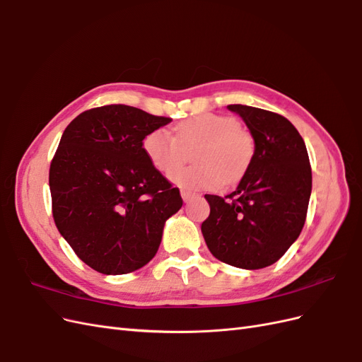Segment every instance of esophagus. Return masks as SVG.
Segmentation results:
<instances>
[{"label":"esophagus","instance_id":"obj_1","mask_svg":"<svg viewBox=\"0 0 362 362\" xmlns=\"http://www.w3.org/2000/svg\"><path fill=\"white\" fill-rule=\"evenodd\" d=\"M181 196H182L184 201H190L193 196H196V193L192 192V190H187V189H181Z\"/></svg>","mask_w":362,"mask_h":362}]
</instances>
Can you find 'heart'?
<instances>
[{"mask_svg": "<svg viewBox=\"0 0 362 362\" xmlns=\"http://www.w3.org/2000/svg\"><path fill=\"white\" fill-rule=\"evenodd\" d=\"M195 148L193 167L178 170L187 151ZM144 151L152 166L190 189H218L243 177L254 158L255 144L247 129L233 116L202 113L182 120L175 128L152 129L144 139Z\"/></svg>", "mask_w": 362, "mask_h": 362, "instance_id": "obj_1", "label": "heart"}]
</instances>
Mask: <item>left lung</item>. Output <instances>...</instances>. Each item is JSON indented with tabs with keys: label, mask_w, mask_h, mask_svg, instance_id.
I'll list each match as a JSON object with an SVG mask.
<instances>
[{
	"label": "left lung",
	"mask_w": 362,
	"mask_h": 362,
	"mask_svg": "<svg viewBox=\"0 0 362 362\" xmlns=\"http://www.w3.org/2000/svg\"><path fill=\"white\" fill-rule=\"evenodd\" d=\"M228 108L245 120L255 152L231 194H205L210 216L201 229L217 259L255 270L276 262L299 237L311 196V164L287 117L242 104Z\"/></svg>",
	"instance_id": "obj_1"
}]
</instances>
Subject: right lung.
<instances>
[{"label":"right lung","instance_id":"1","mask_svg":"<svg viewBox=\"0 0 362 362\" xmlns=\"http://www.w3.org/2000/svg\"><path fill=\"white\" fill-rule=\"evenodd\" d=\"M170 117L110 104L76 116L49 166L52 217L83 262L104 275L144 267L157 254L180 189L152 166L144 139Z\"/></svg>","mask_w":362,"mask_h":362}]
</instances>
